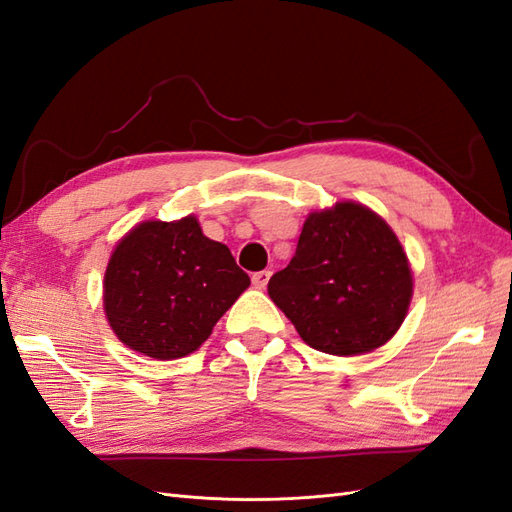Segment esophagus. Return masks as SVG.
Masks as SVG:
<instances>
[{
    "mask_svg": "<svg viewBox=\"0 0 512 512\" xmlns=\"http://www.w3.org/2000/svg\"><path fill=\"white\" fill-rule=\"evenodd\" d=\"M269 277H271V271H258L252 275V282L256 288H265L269 284Z\"/></svg>",
    "mask_w": 512,
    "mask_h": 512,
    "instance_id": "34e87169",
    "label": "esophagus"
}]
</instances>
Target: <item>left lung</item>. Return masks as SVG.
<instances>
[{
  "label": "left lung",
  "instance_id": "left-lung-1",
  "mask_svg": "<svg viewBox=\"0 0 512 512\" xmlns=\"http://www.w3.org/2000/svg\"><path fill=\"white\" fill-rule=\"evenodd\" d=\"M269 297L307 346L354 356L397 333L412 299V271L391 226L344 200L307 215L290 265L269 280Z\"/></svg>",
  "mask_w": 512,
  "mask_h": 512
}]
</instances>
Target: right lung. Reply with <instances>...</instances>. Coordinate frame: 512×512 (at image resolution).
<instances>
[{"label":"right lung","mask_w":512,"mask_h":512,"mask_svg":"<svg viewBox=\"0 0 512 512\" xmlns=\"http://www.w3.org/2000/svg\"><path fill=\"white\" fill-rule=\"evenodd\" d=\"M250 277L224 243L203 235L194 215L134 226L108 260L104 312L128 348L158 361L207 342Z\"/></svg>","instance_id":"1"}]
</instances>
